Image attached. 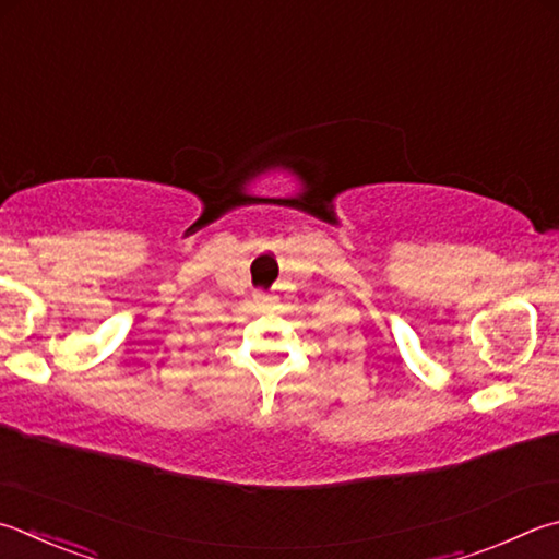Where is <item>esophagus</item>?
Returning <instances> with one entry per match:
<instances>
[{"instance_id":"esophagus-1","label":"esophagus","mask_w":559,"mask_h":559,"mask_svg":"<svg viewBox=\"0 0 559 559\" xmlns=\"http://www.w3.org/2000/svg\"><path fill=\"white\" fill-rule=\"evenodd\" d=\"M253 298H257V302H266L269 300L266 293H257V296H253Z\"/></svg>"}]
</instances>
